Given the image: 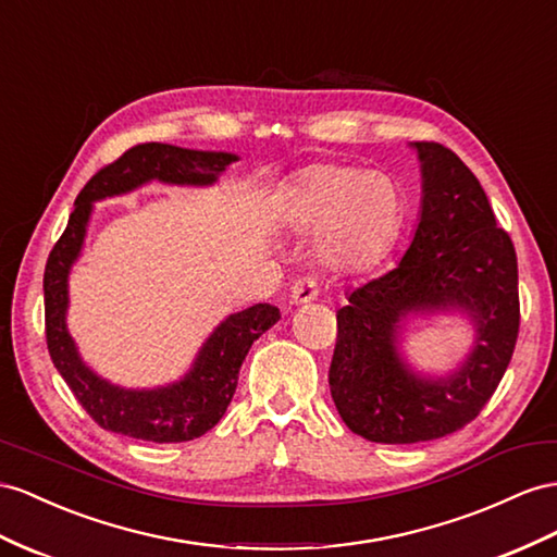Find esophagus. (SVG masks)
<instances>
[{
    "label": "esophagus",
    "instance_id": "obj_1",
    "mask_svg": "<svg viewBox=\"0 0 557 557\" xmlns=\"http://www.w3.org/2000/svg\"><path fill=\"white\" fill-rule=\"evenodd\" d=\"M318 298V280L315 277H301L294 282L292 287V304L304 306Z\"/></svg>",
    "mask_w": 557,
    "mask_h": 557
}]
</instances>
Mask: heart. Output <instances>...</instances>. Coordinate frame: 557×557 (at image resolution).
I'll return each instance as SVG.
<instances>
[{"instance_id":"1","label":"heart","mask_w":557,"mask_h":557,"mask_svg":"<svg viewBox=\"0 0 557 557\" xmlns=\"http://www.w3.org/2000/svg\"><path fill=\"white\" fill-rule=\"evenodd\" d=\"M280 219L296 237H318L315 256L332 273H352L386 251L403 223L393 178L346 164H310L289 181Z\"/></svg>"}]
</instances>
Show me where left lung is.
Returning a JSON list of instances; mask_svg holds the SVG:
<instances>
[{"label":"left lung","mask_w":557,"mask_h":557,"mask_svg":"<svg viewBox=\"0 0 557 557\" xmlns=\"http://www.w3.org/2000/svg\"><path fill=\"white\" fill-rule=\"evenodd\" d=\"M421 162V209L388 273L336 312L330 386L352 433L383 445L437 440L473 421L502 381L520 326L518 259L480 181L440 143H409ZM459 314L474 330L467 358L425 375L401 350L409 321Z\"/></svg>","instance_id":"obj_1"}]
</instances>
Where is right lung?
Wrapping results in <instances>:
<instances>
[{
  "label": "right lung",
  "mask_w": 557,
  "mask_h": 557,
  "mask_svg": "<svg viewBox=\"0 0 557 557\" xmlns=\"http://www.w3.org/2000/svg\"><path fill=\"white\" fill-rule=\"evenodd\" d=\"M237 160L235 152L143 143L98 171L75 199L65 233L51 249L45 270L47 346L70 391L106 431L160 445L188 442L211 431L233 400L239 367L251 344L280 320V308L256 304L221 320L178 381L154 388H124L103 379L82 360L75 338L67 332V282L82 256L94 205L134 193L152 181L209 188Z\"/></svg>",
  "instance_id": "obj_1"
}]
</instances>
